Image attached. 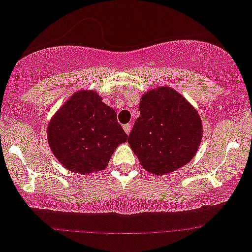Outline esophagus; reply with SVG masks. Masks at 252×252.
Here are the masks:
<instances>
[{"mask_svg":"<svg viewBox=\"0 0 252 252\" xmlns=\"http://www.w3.org/2000/svg\"><path fill=\"white\" fill-rule=\"evenodd\" d=\"M123 129H124V131L126 133V135H129V134H130V131H131V124L130 123L126 124V126H123Z\"/></svg>","mask_w":252,"mask_h":252,"instance_id":"34e87169","label":"esophagus"}]
</instances>
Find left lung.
Segmentation results:
<instances>
[{
	"instance_id": "8db88e82",
	"label": "left lung",
	"mask_w": 252,
	"mask_h": 252,
	"mask_svg": "<svg viewBox=\"0 0 252 252\" xmlns=\"http://www.w3.org/2000/svg\"><path fill=\"white\" fill-rule=\"evenodd\" d=\"M139 108L128 144L142 168L166 175L189 163L202 142L203 123L184 95L170 87L150 89Z\"/></svg>"
}]
</instances>
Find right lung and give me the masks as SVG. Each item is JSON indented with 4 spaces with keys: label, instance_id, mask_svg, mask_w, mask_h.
Here are the masks:
<instances>
[{
    "label": "right lung",
    "instance_id": "right-lung-1",
    "mask_svg": "<svg viewBox=\"0 0 252 252\" xmlns=\"http://www.w3.org/2000/svg\"><path fill=\"white\" fill-rule=\"evenodd\" d=\"M47 139L63 168L87 175L104 170L128 135L117 122L115 110L102 102L99 93L81 89L50 118Z\"/></svg>",
    "mask_w": 252,
    "mask_h": 252
}]
</instances>
